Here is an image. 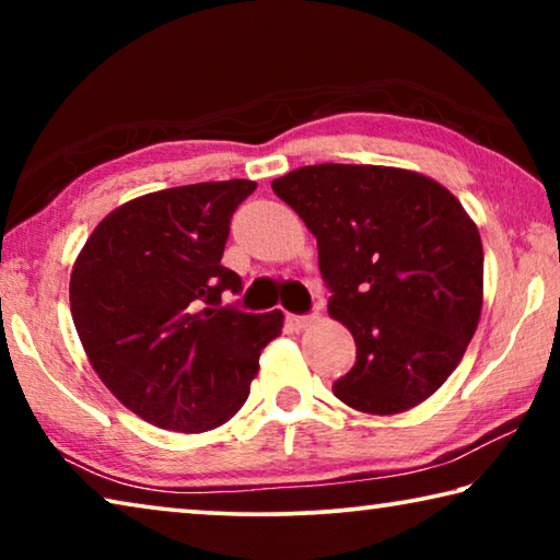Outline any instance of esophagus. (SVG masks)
<instances>
[{"label": "esophagus", "mask_w": 560, "mask_h": 560, "mask_svg": "<svg viewBox=\"0 0 560 560\" xmlns=\"http://www.w3.org/2000/svg\"><path fill=\"white\" fill-rule=\"evenodd\" d=\"M316 316H296V314H287V326L293 330H301L306 328L308 324H314Z\"/></svg>", "instance_id": "1"}]
</instances>
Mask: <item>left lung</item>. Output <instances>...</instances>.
Segmentation results:
<instances>
[{
	"instance_id": "left-lung-1",
	"label": "left lung",
	"mask_w": 560,
	"mask_h": 560,
	"mask_svg": "<svg viewBox=\"0 0 560 560\" xmlns=\"http://www.w3.org/2000/svg\"><path fill=\"white\" fill-rule=\"evenodd\" d=\"M271 187L316 236L328 314L355 338L334 395L368 415L428 400L485 303V249L462 202L438 179L385 165H306Z\"/></svg>"
}]
</instances>
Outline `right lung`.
<instances>
[{"label": "right lung", "instance_id": "right-lung-1", "mask_svg": "<svg viewBox=\"0 0 560 560\" xmlns=\"http://www.w3.org/2000/svg\"><path fill=\"white\" fill-rule=\"evenodd\" d=\"M257 183L224 179L136 197L103 220L71 271V316L103 385L145 422L207 432L240 412L281 311L222 306L230 220Z\"/></svg>", "mask_w": 560, "mask_h": 560}]
</instances>
